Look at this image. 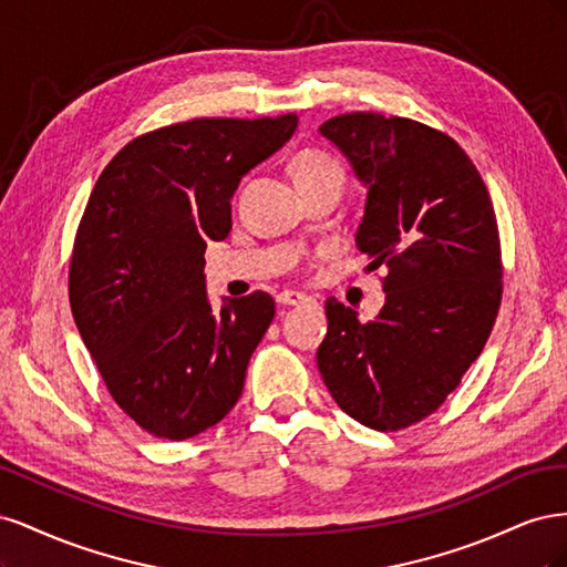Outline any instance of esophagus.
I'll return each mask as SVG.
<instances>
[{"mask_svg": "<svg viewBox=\"0 0 567 567\" xmlns=\"http://www.w3.org/2000/svg\"><path fill=\"white\" fill-rule=\"evenodd\" d=\"M310 298H307L305 293H298V290H284V293H279L277 296V302L279 305H286V307H290V305H302V302H307Z\"/></svg>", "mask_w": 567, "mask_h": 567, "instance_id": "34e87169", "label": "esophagus"}]
</instances>
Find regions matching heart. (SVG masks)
I'll use <instances>...</instances> for the list:
<instances>
[{
    "mask_svg": "<svg viewBox=\"0 0 567 567\" xmlns=\"http://www.w3.org/2000/svg\"><path fill=\"white\" fill-rule=\"evenodd\" d=\"M293 173L296 182L300 184H312L326 177H342V167L336 158H331L329 153L317 151V148H307L300 151L296 161H293Z\"/></svg>",
    "mask_w": 567,
    "mask_h": 567,
    "instance_id": "1",
    "label": "heart"
}]
</instances>
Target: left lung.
<instances>
[{
	"instance_id": "obj_1",
	"label": "left lung",
	"mask_w": 567,
	"mask_h": 567,
	"mask_svg": "<svg viewBox=\"0 0 567 567\" xmlns=\"http://www.w3.org/2000/svg\"><path fill=\"white\" fill-rule=\"evenodd\" d=\"M367 186L357 248L385 267V305L362 323L326 300L317 367L331 398L373 431H402L447 400L502 305V244L487 186L452 136L381 113L319 127Z\"/></svg>"
}]
</instances>
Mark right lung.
<instances>
[{
  "label": "right lung",
  "instance_id": "obj_1",
  "mask_svg": "<svg viewBox=\"0 0 567 567\" xmlns=\"http://www.w3.org/2000/svg\"><path fill=\"white\" fill-rule=\"evenodd\" d=\"M298 115L196 117L136 136L106 165L68 274L78 331L111 398L146 433L188 440L225 419L274 319L265 290L213 312L205 246L231 229V196Z\"/></svg>",
  "mask_w": 567,
  "mask_h": 567
}]
</instances>
